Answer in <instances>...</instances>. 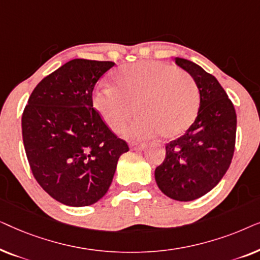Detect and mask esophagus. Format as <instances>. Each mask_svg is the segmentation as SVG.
Returning <instances> with one entry per match:
<instances>
[{
	"mask_svg": "<svg viewBox=\"0 0 260 260\" xmlns=\"http://www.w3.org/2000/svg\"><path fill=\"white\" fill-rule=\"evenodd\" d=\"M130 148L131 150H143L145 148V143H137V142H133V143L130 144Z\"/></svg>",
	"mask_w": 260,
	"mask_h": 260,
	"instance_id": "1",
	"label": "esophagus"
}]
</instances>
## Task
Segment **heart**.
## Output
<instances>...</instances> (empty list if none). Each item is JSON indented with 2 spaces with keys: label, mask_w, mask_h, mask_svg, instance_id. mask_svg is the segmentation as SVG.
Listing matches in <instances>:
<instances>
[{
  "label": "heart",
  "mask_w": 260,
  "mask_h": 260,
  "mask_svg": "<svg viewBox=\"0 0 260 260\" xmlns=\"http://www.w3.org/2000/svg\"><path fill=\"white\" fill-rule=\"evenodd\" d=\"M116 87L102 85L93 104L110 129L123 130L136 113L141 116L127 127L131 138L161 133L165 138L183 134L194 122L199 109L195 81L172 65L157 61L126 65L115 74Z\"/></svg>",
  "instance_id": "heart-1"
}]
</instances>
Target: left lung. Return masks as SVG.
<instances>
[{
	"mask_svg": "<svg viewBox=\"0 0 260 260\" xmlns=\"http://www.w3.org/2000/svg\"><path fill=\"white\" fill-rule=\"evenodd\" d=\"M175 62L197 83L200 108L183 136L166 145L155 180L167 197L191 201L212 190L229 169L236 147L237 113L214 76L189 60L176 58Z\"/></svg>",
	"mask_w": 260,
	"mask_h": 260,
	"instance_id": "left-lung-1",
	"label": "left lung"
}]
</instances>
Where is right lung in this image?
Listing matches in <instances>:
<instances>
[{
	"instance_id": "right-lung-1",
	"label": "right lung",
	"mask_w": 260,
	"mask_h": 260,
	"mask_svg": "<svg viewBox=\"0 0 260 260\" xmlns=\"http://www.w3.org/2000/svg\"><path fill=\"white\" fill-rule=\"evenodd\" d=\"M112 61L73 59L45 77L22 113V138L35 180L56 201L72 207L104 197L119 156L129 145L93 108L94 85Z\"/></svg>"
}]
</instances>
